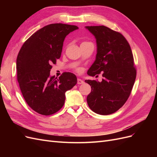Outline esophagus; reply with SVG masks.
I'll return each instance as SVG.
<instances>
[{
	"mask_svg": "<svg viewBox=\"0 0 157 157\" xmlns=\"http://www.w3.org/2000/svg\"><path fill=\"white\" fill-rule=\"evenodd\" d=\"M84 82L83 81L82 79H80V78L77 79V84H84Z\"/></svg>",
	"mask_w": 157,
	"mask_h": 157,
	"instance_id": "obj_1",
	"label": "esophagus"
}]
</instances>
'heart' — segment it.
<instances>
[{"label": "heart", "instance_id": "obj_1", "mask_svg": "<svg viewBox=\"0 0 157 157\" xmlns=\"http://www.w3.org/2000/svg\"><path fill=\"white\" fill-rule=\"evenodd\" d=\"M88 42H82L81 44H84V43H88Z\"/></svg>", "mask_w": 157, "mask_h": 157}]
</instances>
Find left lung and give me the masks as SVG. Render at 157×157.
I'll list each match as a JSON object with an SVG mask.
<instances>
[{"label":"left lung","instance_id":"8db88e82","mask_svg":"<svg viewBox=\"0 0 157 157\" xmlns=\"http://www.w3.org/2000/svg\"><path fill=\"white\" fill-rule=\"evenodd\" d=\"M96 39L97 54L87 74L103 73L101 82L86 80L91 86L87 103L91 110L107 115L122 107L131 94L136 69L130 46L121 33L104 25L86 26Z\"/></svg>","mask_w":157,"mask_h":157}]
</instances>
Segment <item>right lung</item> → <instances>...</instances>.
I'll list each match as a JSON object with an SVG mask.
<instances>
[{"label": "right lung", "instance_id": "add662e5", "mask_svg": "<svg viewBox=\"0 0 157 157\" xmlns=\"http://www.w3.org/2000/svg\"><path fill=\"white\" fill-rule=\"evenodd\" d=\"M76 25L52 23L33 34L19 52L17 78L21 94L33 110L42 115H53L62 108L65 92L77 83V77L65 72L50 77L52 64L60 58L63 41Z\"/></svg>", "mask_w": 157, "mask_h": 157}]
</instances>
